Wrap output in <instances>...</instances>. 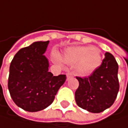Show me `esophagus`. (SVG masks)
Segmentation results:
<instances>
[{"label": "esophagus", "instance_id": "1", "mask_svg": "<svg viewBox=\"0 0 128 128\" xmlns=\"http://www.w3.org/2000/svg\"><path fill=\"white\" fill-rule=\"evenodd\" d=\"M73 77V74L71 73H70V72H68V73H67V80H69L70 78H71Z\"/></svg>", "mask_w": 128, "mask_h": 128}]
</instances>
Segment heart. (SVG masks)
<instances>
[{
	"label": "heart",
	"instance_id": "heart-1",
	"mask_svg": "<svg viewBox=\"0 0 128 128\" xmlns=\"http://www.w3.org/2000/svg\"><path fill=\"white\" fill-rule=\"evenodd\" d=\"M64 60L67 64H77V70L82 74H87L96 70L101 64L100 51L92 46L72 47L66 50Z\"/></svg>",
	"mask_w": 128,
	"mask_h": 128
}]
</instances>
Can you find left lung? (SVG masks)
Here are the masks:
<instances>
[{
    "label": "left lung",
    "instance_id": "8db88e82",
    "mask_svg": "<svg viewBox=\"0 0 128 128\" xmlns=\"http://www.w3.org/2000/svg\"><path fill=\"white\" fill-rule=\"evenodd\" d=\"M101 64L88 77H76L79 87L75 91L77 104L92 113L110 108L119 90L118 64L111 54L106 52Z\"/></svg>",
    "mask_w": 128,
    "mask_h": 128
}]
</instances>
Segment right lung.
Segmentation results:
<instances>
[{"mask_svg":"<svg viewBox=\"0 0 128 128\" xmlns=\"http://www.w3.org/2000/svg\"><path fill=\"white\" fill-rule=\"evenodd\" d=\"M48 43L38 41L21 48L10 63L9 92L24 110L36 112L48 108L66 80L65 74L54 76L48 71V60L44 55Z\"/></svg>","mask_w":128,"mask_h":128,"instance_id":"obj_1","label":"right lung"}]
</instances>
